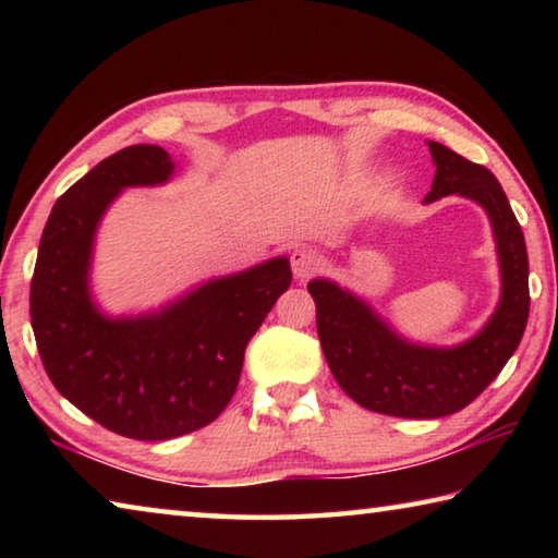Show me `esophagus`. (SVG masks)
<instances>
[{
  "instance_id": "34e87169",
  "label": "esophagus",
  "mask_w": 558,
  "mask_h": 558,
  "mask_svg": "<svg viewBox=\"0 0 558 558\" xmlns=\"http://www.w3.org/2000/svg\"><path fill=\"white\" fill-rule=\"evenodd\" d=\"M290 266L298 280H305L323 268V256L315 248H310V245H300V248L290 253Z\"/></svg>"
}]
</instances>
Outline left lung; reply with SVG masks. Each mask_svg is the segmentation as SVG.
<instances>
[{"label":"left lung","mask_w":558,"mask_h":558,"mask_svg":"<svg viewBox=\"0 0 558 558\" xmlns=\"http://www.w3.org/2000/svg\"><path fill=\"white\" fill-rule=\"evenodd\" d=\"M436 179L426 202L462 194L483 204L493 221L502 302L489 325L456 349H423L389 332L372 310L327 280L307 286L317 307V337L337 384L364 409L399 418H440L465 409L497 379L522 342L529 317L524 233L502 184L487 167L428 143Z\"/></svg>","instance_id":"1"}]
</instances>
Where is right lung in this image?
<instances>
[{"mask_svg":"<svg viewBox=\"0 0 558 558\" xmlns=\"http://www.w3.org/2000/svg\"><path fill=\"white\" fill-rule=\"evenodd\" d=\"M172 159L132 145L59 196L36 258L29 315L51 384L118 436L169 440L209 426L229 405L251 337L290 288L286 258L214 280L165 313L106 319L88 298L96 226L122 186L159 184Z\"/></svg>","mask_w":558,"mask_h":558,"instance_id":"right-lung-1","label":"right lung"}]
</instances>
